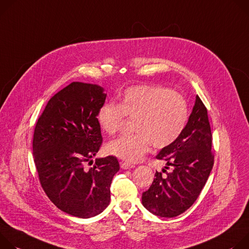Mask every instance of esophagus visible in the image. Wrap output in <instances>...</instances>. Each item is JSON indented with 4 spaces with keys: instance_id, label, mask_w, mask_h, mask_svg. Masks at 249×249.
<instances>
[{
    "instance_id": "34e87169",
    "label": "esophagus",
    "mask_w": 249,
    "mask_h": 249,
    "mask_svg": "<svg viewBox=\"0 0 249 249\" xmlns=\"http://www.w3.org/2000/svg\"><path fill=\"white\" fill-rule=\"evenodd\" d=\"M121 167H122V169H124V170H127V169L134 168L135 165L130 164V163H127V162H123V163L121 164Z\"/></svg>"
}]
</instances>
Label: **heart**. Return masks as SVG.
I'll use <instances>...</instances> for the list:
<instances>
[{
    "mask_svg": "<svg viewBox=\"0 0 249 249\" xmlns=\"http://www.w3.org/2000/svg\"><path fill=\"white\" fill-rule=\"evenodd\" d=\"M125 116L135 119L136 133L112 141L107 150L124 161L136 162L148 152L151 143L155 148H164L178 139L188 122L189 107L179 93L160 86L140 85L126 89L120 104L104 105L98 122L105 132L114 134Z\"/></svg>",
    "mask_w": 249,
    "mask_h": 249,
    "instance_id": "obj_1",
    "label": "heart"
}]
</instances>
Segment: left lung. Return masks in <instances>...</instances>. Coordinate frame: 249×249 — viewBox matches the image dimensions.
<instances>
[{
  "mask_svg": "<svg viewBox=\"0 0 249 249\" xmlns=\"http://www.w3.org/2000/svg\"><path fill=\"white\" fill-rule=\"evenodd\" d=\"M212 131L205 105L196 96L188 123L178 139L162 148L157 159L166 161L149 189L142 193V205L161 217H174L198 199L213 165ZM172 167L170 173L166 169Z\"/></svg>",
  "mask_w": 249,
  "mask_h": 249,
  "instance_id": "8db88e82",
  "label": "left lung"
}]
</instances>
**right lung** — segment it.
Returning a JSON list of instances; mask_svg holds the SVG:
<instances>
[{"mask_svg":"<svg viewBox=\"0 0 249 249\" xmlns=\"http://www.w3.org/2000/svg\"><path fill=\"white\" fill-rule=\"evenodd\" d=\"M106 97L99 85L72 82L48 101L34 133V159L45 194L59 210L81 218L108 206L109 187L120 170L115 156L84 167L102 144L97 116Z\"/></svg>","mask_w":249,"mask_h":249,"instance_id":"1","label":"right lung"}]
</instances>
